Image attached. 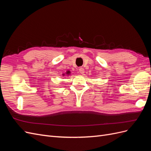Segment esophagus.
<instances>
[{"label":"esophagus","instance_id":"1","mask_svg":"<svg viewBox=\"0 0 151 151\" xmlns=\"http://www.w3.org/2000/svg\"><path fill=\"white\" fill-rule=\"evenodd\" d=\"M79 73H81V74H83V73L84 72V69L83 67H80L79 68Z\"/></svg>","mask_w":151,"mask_h":151}]
</instances>
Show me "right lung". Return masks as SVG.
I'll use <instances>...</instances> for the list:
<instances>
[{"label":"right lung","mask_w":151,"mask_h":151,"mask_svg":"<svg viewBox=\"0 0 151 151\" xmlns=\"http://www.w3.org/2000/svg\"><path fill=\"white\" fill-rule=\"evenodd\" d=\"M70 73V71H67V74H69Z\"/></svg>","instance_id":"add662e5"}]
</instances>
